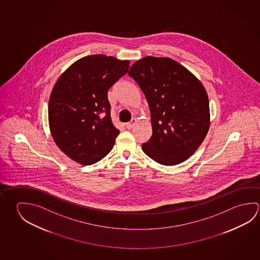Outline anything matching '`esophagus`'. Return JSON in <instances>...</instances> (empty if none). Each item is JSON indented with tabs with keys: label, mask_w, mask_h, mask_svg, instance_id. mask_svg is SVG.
Here are the masks:
<instances>
[{
	"label": "esophagus",
	"mask_w": 260,
	"mask_h": 260,
	"mask_svg": "<svg viewBox=\"0 0 260 260\" xmlns=\"http://www.w3.org/2000/svg\"><path fill=\"white\" fill-rule=\"evenodd\" d=\"M137 120L136 119H132V121H129L128 123H126V128H128V129H131V128H133L134 127V125L136 124Z\"/></svg>",
	"instance_id": "esophagus-1"
}]
</instances>
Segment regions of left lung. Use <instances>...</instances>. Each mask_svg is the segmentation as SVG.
Masks as SVG:
<instances>
[{
	"instance_id": "8db88e82",
	"label": "left lung",
	"mask_w": 260,
	"mask_h": 260,
	"mask_svg": "<svg viewBox=\"0 0 260 260\" xmlns=\"http://www.w3.org/2000/svg\"><path fill=\"white\" fill-rule=\"evenodd\" d=\"M145 95L152 135L146 155L166 166L181 164L200 147L210 128L209 100L200 80L170 57L145 56L128 72Z\"/></svg>"
}]
</instances>
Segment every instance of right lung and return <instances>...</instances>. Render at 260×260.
<instances>
[{"label": "right lung", "mask_w": 260, "mask_h": 260, "mask_svg": "<svg viewBox=\"0 0 260 260\" xmlns=\"http://www.w3.org/2000/svg\"><path fill=\"white\" fill-rule=\"evenodd\" d=\"M128 68V60L87 55L55 82L48 102L51 135L76 162L96 164L112 150L119 131L111 121L108 91Z\"/></svg>", "instance_id": "obj_1"}]
</instances>
